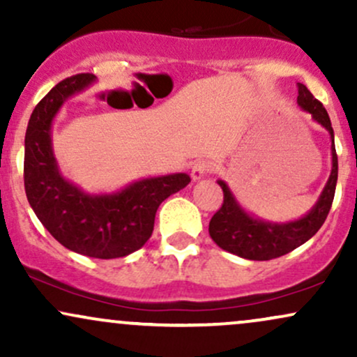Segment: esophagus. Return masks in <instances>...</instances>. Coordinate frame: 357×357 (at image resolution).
Returning a JSON list of instances; mask_svg holds the SVG:
<instances>
[{"label": "esophagus", "mask_w": 357, "mask_h": 357, "mask_svg": "<svg viewBox=\"0 0 357 357\" xmlns=\"http://www.w3.org/2000/svg\"><path fill=\"white\" fill-rule=\"evenodd\" d=\"M210 169H211V166H210V162H208V161L195 162V165H192V167H191L192 181H202L204 176H208V173H210Z\"/></svg>", "instance_id": "esophagus-1"}]
</instances>
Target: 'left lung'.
<instances>
[{"label": "left lung", "mask_w": 357, "mask_h": 357, "mask_svg": "<svg viewBox=\"0 0 357 357\" xmlns=\"http://www.w3.org/2000/svg\"><path fill=\"white\" fill-rule=\"evenodd\" d=\"M297 104L329 132L331 155H333L329 179L317 202L304 216L292 221H284V223L267 221L248 213L238 203L228 183L218 179L220 188L223 190V204L210 221V236L225 252H230L247 260H272V258L292 252L312 238L329 215L335 183H337V154H335L333 126H331L327 110L324 109L321 102L314 99L304 84H298Z\"/></svg>", "instance_id": "obj_1"}]
</instances>
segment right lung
I'll use <instances>...</instances> for the list:
<instances>
[{
	"label": "right lung",
	"mask_w": 357,
	"mask_h": 357,
	"mask_svg": "<svg viewBox=\"0 0 357 357\" xmlns=\"http://www.w3.org/2000/svg\"><path fill=\"white\" fill-rule=\"evenodd\" d=\"M97 82L80 73L56 84L38 102L24 136V191L36 218L65 248L92 258L126 257L153 235L155 211L190 184L186 173L151 176L112 192H87L61 173L52 126L63 104Z\"/></svg>",
	"instance_id": "1"
}]
</instances>
